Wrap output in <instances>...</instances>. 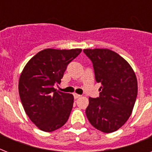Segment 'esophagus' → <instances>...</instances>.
<instances>
[{"label": "esophagus", "mask_w": 152, "mask_h": 152, "mask_svg": "<svg viewBox=\"0 0 152 152\" xmlns=\"http://www.w3.org/2000/svg\"><path fill=\"white\" fill-rule=\"evenodd\" d=\"M73 96L75 99H78V98L80 97V95H78V94H76V93H75V94H73Z\"/></svg>", "instance_id": "1"}]
</instances>
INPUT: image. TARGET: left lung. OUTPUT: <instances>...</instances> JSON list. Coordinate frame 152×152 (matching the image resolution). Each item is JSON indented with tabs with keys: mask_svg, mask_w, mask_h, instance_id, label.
<instances>
[{
	"mask_svg": "<svg viewBox=\"0 0 152 152\" xmlns=\"http://www.w3.org/2000/svg\"><path fill=\"white\" fill-rule=\"evenodd\" d=\"M91 61L95 80L101 83L99 96L89 98L86 115L101 132H115L132 113L137 96V80L132 67L117 53L108 49H86Z\"/></svg>",
	"mask_w": 152,
	"mask_h": 152,
	"instance_id": "1",
	"label": "left lung"
}]
</instances>
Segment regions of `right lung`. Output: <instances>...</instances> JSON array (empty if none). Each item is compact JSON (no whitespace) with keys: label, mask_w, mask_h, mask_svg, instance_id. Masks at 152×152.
<instances>
[{"label":"right lung","mask_w":152,"mask_h":152,"mask_svg":"<svg viewBox=\"0 0 152 152\" xmlns=\"http://www.w3.org/2000/svg\"><path fill=\"white\" fill-rule=\"evenodd\" d=\"M81 49H46L34 55L20 75L19 94L27 115L44 132H53L68 121L73 106V95L57 91L68 64Z\"/></svg>","instance_id":"obj_1"}]
</instances>
